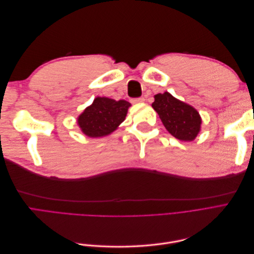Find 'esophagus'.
<instances>
[{
    "instance_id": "1",
    "label": "esophagus",
    "mask_w": 254,
    "mask_h": 254,
    "mask_svg": "<svg viewBox=\"0 0 254 254\" xmlns=\"http://www.w3.org/2000/svg\"><path fill=\"white\" fill-rule=\"evenodd\" d=\"M145 101L144 97H136V98H131V103L133 104H140Z\"/></svg>"
}]
</instances>
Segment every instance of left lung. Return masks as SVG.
Here are the masks:
<instances>
[{
	"mask_svg": "<svg viewBox=\"0 0 254 254\" xmlns=\"http://www.w3.org/2000/svg\"><path fill=\"white\" fill-rule=\"evenodd\" d=\"M152 108L167 131L182 141H193L200 130V115L193 107L178 101L168 92L155 95Z\"/></svg>",
	"mask_w": 254,
	"mask_h": 254,
	"instance_id": "left-lung-1",
	"label": "left lung"
}]
</instances>
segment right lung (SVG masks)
I'll use <instances>...</instances> for the list:
<instances>
[{"label":"right lung","mask_w":254,"mask_h":254,"mask_svg":"<svg viewBox=\"0 0 254 254\" xmlns=\"http://www.w3.org/2000/svg\"><path fill=\"white\" fill-rule=\"evenodd\" d=\"M129 106L123 99L117 102L107 97H96L93 104L79 115L78 125L88 136L107 135L125 120Z\"/></svg>","instance_id":"right-lung-1"}]
</instances>
